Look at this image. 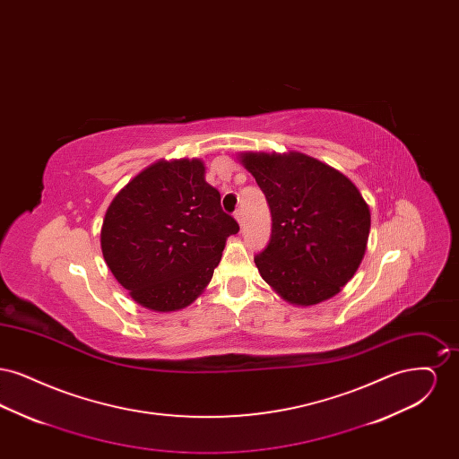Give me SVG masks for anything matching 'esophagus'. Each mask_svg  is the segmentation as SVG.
Returning a JSON list of instances; mask_svg holds the SVG:
<instances>
[{
	"label": "esophagus",
	"instance_id": "obj_1",
	"mask_svg": "<svg viewBox=\"0 0 459 459\" xmlns=\"http://www.w3.org/2000/svg\"><path fill=\"white\" fill-rule=\"evenodd\" d=\"M234 219L238 220L239 225H242V210H240V208H238V210L234 212Z\"/></svg>",
	"mask_w": 459,
	"mask_h": 459
}]
</instances>
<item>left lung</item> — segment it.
I'll use <instances>...</instances> for the list:
<instances>
[{
	"label": "left lung",
	"mask_w": 459,
	"mask_h": 459,
	"mask_svg": "<svg viewBox=\"0 0 459 459\" xmlns=\"http://www.w3.org/2000/svg\"><path fill=\"white\" fill-rule=\"evenodd\" d=\"M272 213V234L255 256L263 281L287 303L335 296L365 256L370 208L346 175L303 153H242Z\"/></svg>",
	"instance_id": "obj_1"
}]
</instances>
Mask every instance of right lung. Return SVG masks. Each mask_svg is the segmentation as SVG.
<instances>
[{"label": "right lung", "instance_id": "obj_1", "mask_svg": "<svg viewBox=\"0 0 459 459\" xmlns=\"http://www.w3.org/2000/svg\"><path fill=\"white\" fill-rule=\"evenodd\" d=\"M239 232L204 180L201 160L158 161L113 197L101 251L132 299L153 311L191 305L213 277L225 240Z\"/></svg>", "mask_w": 459, "mask_h": 459}]
</instances>
